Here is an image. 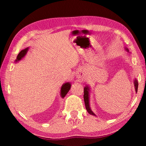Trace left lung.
<instances>
[{
	"label": "left lung",
	"instance_id": "8db88e82",
	"mask_svg": "<svg viewBox=\"0 0 146 146\" xmlns=\"http://www.w3.org/2000/svg\"><path fill=\"white\" fill-rule=\"evenodd\" d=\"M126 51H127L129 52V49L127 48ZM134 86H135V90L136 93L137 92V89H138V82L137 80H134ZM89 92H90V87L88 86H86L84 88V95H83V98H84V101H85V107L86 109L87 110L88 112L92 115H96L93 112L92 110H91L90 107V104H89Z\"/></svg>",
	"mask_w": 146,
	"mask_h": 146
}]
</instances>
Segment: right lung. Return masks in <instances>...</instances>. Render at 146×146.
Wrapping results in <instances>:
<instances>
[{
  "label": "right lung",
  "instance_id": "1",
  "mask_svg": "<svg viewBox=\"0 0 146 146\" xmlns=\"http://www.w3.org/2000/svg\"><path fill=\"white\" fill-rule=\"evenodd\" d=\"M28 49H29V48H27L26 49H23V50H22L19 52V53L18 54L17 56V59H16V60H15V61H18L21 60V59L26 54L27 51H28ZM70 88H71V83L69 82L65 83L63 85H62L61 88V96L62 98H64L65 96H66L67 93L69 92V90H70Z\"/></svg>",
  "mask_w": 146,
  "mask_h": 146
}]
</instances>
